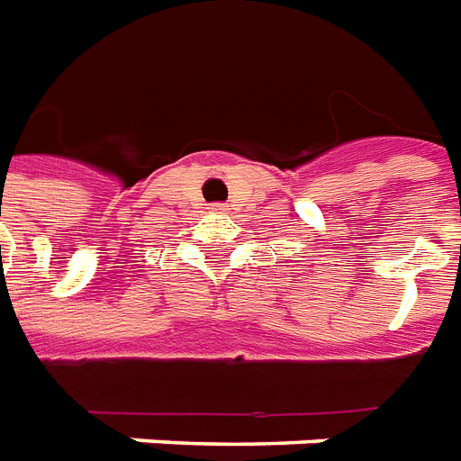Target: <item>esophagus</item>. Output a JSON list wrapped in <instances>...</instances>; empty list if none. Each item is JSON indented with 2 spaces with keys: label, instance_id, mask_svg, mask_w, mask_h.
I'll use <instances>...</instances> for the list:
<instances>
[{
  "label": "esophagus",
  "instance_id": "esophagus-1",
  "mask_svg": "<svg viewBox=\"0 0 461 461\" xmlns=\"http://www.w3.org/2000/svg\"><path fill=\"white\" fill-rule=\"evenodd\" d=\"M218 211V213H228V206L226 203H216V206H213Z\"/></svg>",
  "mask_w": 461,
  "mask_h": 461
}]
</instances>
